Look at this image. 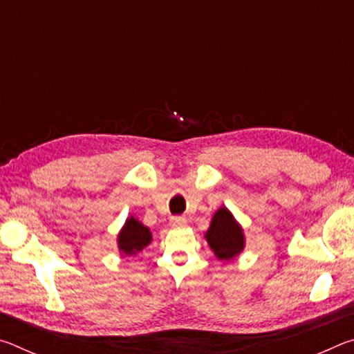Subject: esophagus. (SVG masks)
<instances>
[{
  "instance_id": "1",
  "label": "esophagus",
  "mask_w": 354,
  "mask_h": 354,
  "mask_svg": "<svg viewBox=\"0 0 354 354\" xmlns=\"http://www.w3.org/2000/svg\"><path fill=\"white\" fill-rule=\"evenodd\" d=\"M170 225L175 226V227H183V226L187 225V220H185L184 217H171Z\"/></svg>"
}]
</instances>
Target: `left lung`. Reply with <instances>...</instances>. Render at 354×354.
Returning <instances> with one entry per match:
<instances>
[{
    "label": "left lung",
    "instance_id": "left-lung-1",
    "mask_svg": "<svg viewBox=\"0 0 354 354\" xmlns=\"http://www.w3.org/2000/svg\"><path fill=\"white\" fill-rule=\"evenodd\" d=\"M206 241L214 254L221 261H230L243 250L245 237L242 227L226 207L214 214L211 226L206 232Z\"/></svg>",
    "mask_w": 354,
    "mask_h": 354
}]
</instances>
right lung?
Wrapping results in <instances>:
<instances>
[{
	"instance_id": "right-lung-1",
	"label": "right lung",
	"mask_w": 354,
	"mask_h": 354,
	"mask_svg": "<svg viewBox=\"0 0 354 354\" xmlns=\"http://www.w3.org/2000/svg\"><path fill=\"white\" fill-rule=\"evenodd\" d=\"M151 232L147 226H143L139 220L131 217L127 220L123 230L118 234V248L123 254L133 256L140 253V251L151 242Z\"/></svg>"
}]
</instances>
